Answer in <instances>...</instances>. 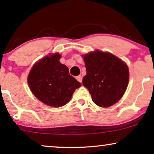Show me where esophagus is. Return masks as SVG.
I'll use <instances>...</instances> for the list:
<instances>
[{
  "mask_svg": "<svg viewBox=\"0 0 154 154\" xmlns=\"http://www.w3.org/2000/svg\"><path fill=\"white\" fill-rule=\"evenodd\" d=\"M76 79H77L78 81H79V82H81V83H82V81H83V76H82L81 75H79V76L76 77Z\"/></svg>",
  "mask_w": 154,
  "mask_h": 154,
  "instance_id": "34e87169",
  "label": "esophagus"
}]
</instances>
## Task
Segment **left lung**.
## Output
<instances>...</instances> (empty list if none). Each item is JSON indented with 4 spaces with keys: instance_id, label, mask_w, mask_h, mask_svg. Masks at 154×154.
Wrapping results in <instances>:
<instances>
[{
    "instance_id": "obj_1",
    "label": "left lung",
    "mask_w": 154,
    "mask_h": 154,
    "mask_svg": "<svg viewBox=\"0 0 154 154\" xmlns=\"http://www.w3.org/2000/svg\"><path fill=\"white\" fill-rule=\"evenodd\" d=\"M87 73L83 85L89 90L94 104L109 107L119 102L129 81L127 64L109 52L95 50L83 55Z\"/></svg>"
}]
</instances>
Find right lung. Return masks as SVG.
Here are the masks:
<instances>
[{
	"mask_svg": "<svg viewBox=\"0 0 154 154\" xmlns=\"http://www.w3.org/2000/svg\"><path fill=\"white\" fill-rule=\"evenodd\" d=\"M59 53L50 54L33 65L28 76L31 91L48 106L60 107L69 102L81 84L61 64Z\"/></svg>",
	"mask_w": 154,
	"mask_h": 154,
	"instance_id": "1",
	"label": "right lung"
}]
</instances>
